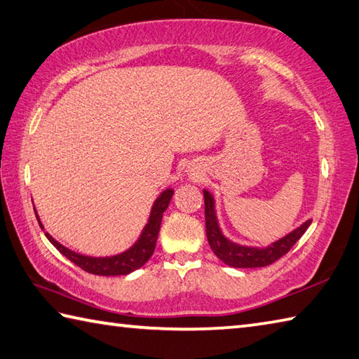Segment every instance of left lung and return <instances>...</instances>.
Instances as JSON below:
<instances>
[{"label": "left lung", "instance_id": "obj_1", "mask_svg": "<svg viewBox=\"0 0 359 359\" xmlns=\"http://www.w3.org/2000/svg\"><path fill=\"white\" fill-rule=\"evenodd\" d=\"M204 204H205V232L207 240L210 245L215 256L223 260L224 264L233 266V269H257V266H266L278 259H281L284 254H287L292 246L295 245L303 233L308 229L312 219H308L304 224H302L289 236L278 240L270 246L262 248H250L242 246L237 243H232L227 240L219 231L217 215H215V205L213 198L210 193L204 190Z\"/></svg>", "mask_w": 359, "mask_h": 359}]
</instances>
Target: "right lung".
Listing matches in <instances>:
<instances>
[{"instance_id": "right-lung-1", "label": "right lung", "mask_w": 359, "mask_h": 359, "mask_svg": "<svg viewBox=\"0 0 359 359\" xmlns=\"http://www.w3.org/2000/svg\"><path fill=\"white\" fill-rule=\"evenodd\" d=\"M172 194H174L172 190H166L161 193V196L155 201L152 212H151V218H149V223L146 224L144 231H142L138 242H136L126 252L117 254V256H113V257L83 256V254L70 251L69 248L62 246L61 243H57L56 240L50 236V233L45 232V236H47V238L51 243H53V246L62 254V256H66L70 262H74L76 266H80V269L84 271L93 273V275H99V276L128 275V273L138 270L140 266L144 265L154 254L155 245H157L163 213H165V210L169 205V202H171ZM36 218L39 221L37 213H36ZM39 224H41V221H39ZM41 227H42V224H41Z\"/></svg>"}]
</instances>
